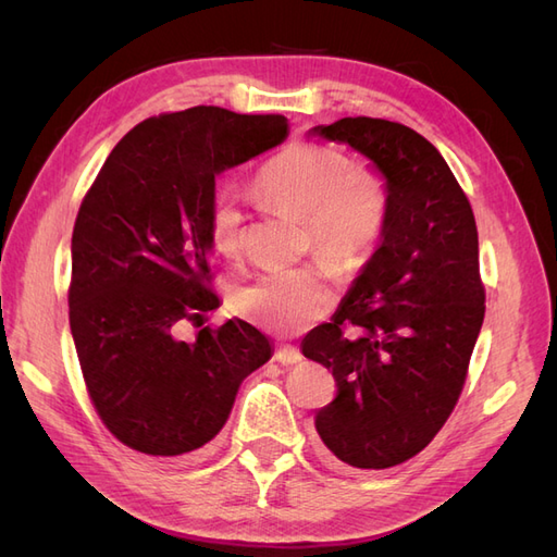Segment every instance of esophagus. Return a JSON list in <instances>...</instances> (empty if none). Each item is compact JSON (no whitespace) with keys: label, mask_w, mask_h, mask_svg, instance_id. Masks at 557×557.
Masks as SVG:
<instances>
[{"label":"esophagus","mask_w":557,"mask_h":557,"mask_svg":"<svg viewBox=\"0 0 557 557\" xmlns=\"http://www.w3.org/2000/svg\"><path fill=\"white\" fill-rule=\"evenodd\" d=\"M276 362H281L283 367L297 364V362H301V352H299V348H295V346H281V348L276 350Z\"/></svg>","instance_id":"obj_1"}]
</instances>
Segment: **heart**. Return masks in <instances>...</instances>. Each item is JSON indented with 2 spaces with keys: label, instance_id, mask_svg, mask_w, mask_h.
Wrapping results in <instances>:
<instances>
[{
  "label": "heart",
  "instance_id": "b5f03b06",
  "mask_svg": "<svg viewBox=\"0 0 557 557\" xmlns=\"http://www.w3.org/2000/svg\"><path fill=\"white\" fill-rule=\"evenodd\" d=\"M256 188L272 205L307 218L318 252L344 269H358L374 256L391 215L385 176L372 166H352L344 150L327 144L295 141L281 148L258 170ZM207 237L223 258L242 250L244 209L232 188L215 190ZM230 301L260 327L301 332L330 313L336 285L323 267L281 269L242 285Z\"/></svg>",
  "mask_w": 557,
  "mask_h": 557
}]
</instances>
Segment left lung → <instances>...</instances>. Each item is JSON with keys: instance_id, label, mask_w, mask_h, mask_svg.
Instances as JSON below:
<instances>
[{"instance_id": "obj_1", "label": "left lung", "mask_w": 557, "mask_h": 557, "mask_svg": "<svg viewBox=\"0 0 557 557\" xmlns=\"http://www.w3.org/2000/svg\"><path fill=\"white\" fill-rule=\"evenodd\" d=\"M309 134L356 148L391 188L374 256L332 323L301 342L336 381L315 413L320 440L350 467L387 469L434 440L462 393L485 313L476 221L440 150L411 127L358 115Z\"/></svg>"}]
</instances>
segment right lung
<instances>
[{
  "label": "right lung",
  "mask_w": 557,
  "mask_h": 557,
  "mask_svg": "<svg viewBox=\"0 0 557 557\" xmlns=\"http://www.w3.org/2000/svg\"><path fill=\"white\" fill-rule=\"evenodd\" d=\"M288 137L283 115L193 107L115 144L76 215L70 325L88 395L117 442L188 455L227 423L242 381L272 358L246 320L201 327L211 290L207 213L215 176Z\"/></svg>",
  "instance_id": "right-lung-1"
}]
</instances>
